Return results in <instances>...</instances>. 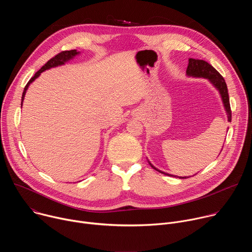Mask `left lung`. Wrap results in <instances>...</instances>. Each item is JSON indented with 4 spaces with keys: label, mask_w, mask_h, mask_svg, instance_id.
Masks as SVG:
<instances>
[{
    "label": "left lung",
    "mask_w": 252,
    "mask_h": 252,
    "mask_svg": "<svg viewBox=\"0 0 252 252\" xmlns=\"http://www.w3.org/2000/svg\"><path fill=\"white\" fill-rule=\"evenodd\" d=\"M187 76L188 77H192V78H203L206 79L215 89H217L220 94L222 104L225 110L226 116H227V121L231 122V111H230V104H229V95H228V90L226 83L224 79L221 77V75L219 73V71L215 69L211 64H209L207 62L203 60H195V59H189V65L187 68ZM223 148V147H222ZM150 165L155 168L156 170L159 171L160 173H163L165 175L169 176H174V177H179V178H186L189 176H176L173 174H169L167 172H164L162 170H159L157 168L155 165L151 163V161L148 159Z\"/></svg>",
    "instance_id": "left-lung-1"
}]
</instances>
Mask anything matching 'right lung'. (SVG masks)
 <instances>
[{
	"label": "right lung",
	"mask_w": 252,
	"mask_h": 252,
	"mask_svg": "<svg viewBox=\"0 0 252 252\" xmlns=\"http://www.w3.org/2000/svg\"><path fill=\"white\" fill-rule=\"evenodd\" d=\"M81 54V52H78L77 50H70V51H65V52H62L60 53L59 55H57L56 57H54L53 59H51L45 65H43L41 67L40 70H38L37 73L34 74V76L29 81V83L27 84V86L25 87L24 89V92H23V95H22V102H21V105L23 106V101H24V98H25V95H26V93L30 87V85L35 80L38 79L41 74L43 73V71L47 70V69H50L52 67H57V66H60V65H63L65 63L69 62L70 60H73L75 57L79 56Z\"/></svg>",
	"instance_id": "add662e5"
}]
</instances>
